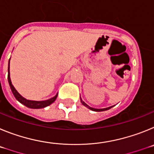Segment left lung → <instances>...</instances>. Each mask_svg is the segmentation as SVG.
<instances>
[{
    "label": "left lung",
    "mask_w": 154,
    "mask_h": 154,
    "mask_svg": "<svg viewBox=\"0 0 154 154\" xmlns=\"http://www.w3.org/2000/svg\"><path fill=\"white\" fill-rule=\"evenodd\" d=\"M81 102H82V105H84L85 106L88 107L89 109L92 110V111H96V112H102V111H105V110L109 109H111L112 107V106H110V107H108V108H105V109H94V108H92V107L89 106H88V105H87L85 103H84L83 101H81Z\"/></svg>",
    "instance_id": "obj_1"
}]
</instances>
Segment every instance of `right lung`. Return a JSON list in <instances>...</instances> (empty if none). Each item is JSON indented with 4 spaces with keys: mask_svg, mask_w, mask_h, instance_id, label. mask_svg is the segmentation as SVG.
Here are the masks:
<instances>
[{
    "mask_svg": "<svg viewBox=\"0 0 154 154\" xmlns=\"http://www.w3.org/2000/svg\"><path fill=\"white\" fill-rule=\"evenodd\" d=\"M9 63H10V60H9ZM8 82H9V85H10L11 89V91L12 92H13L14 97H15L16 99H17V100H18L20 103H22L23 105H24L25 106L28 107V108H31V109L44 108V107H46L48 106H49L50 104H51V103L55 101V99H56L57 96H58V94H57L55 97L51 98V99H48V100H45V101H31V100H28V99L23 98L22 96H21V95L17 92V90L14 89V87L13 85H12L11 81V78H10V72H9V65H8Z\"/></svg>",
    "mask_w": 154,
    "mask_h": 154,
    "instance_id": "add662e5",
    "label": "right lung"
}]
</instances>
